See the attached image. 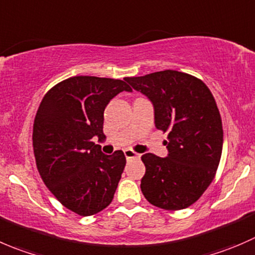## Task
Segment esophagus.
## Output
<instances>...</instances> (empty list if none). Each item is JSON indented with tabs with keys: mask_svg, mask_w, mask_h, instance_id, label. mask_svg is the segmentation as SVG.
Here are the masks:
<instances>
[{
	"mask_svg": "<svg viewBox=\"0 0 255 255\" xmlns=\"http://www.w3.org/2000/svg\"><path fill=\"white\" fill-rule=\"evenodd\" d=\"M125 156H127V158H138L140 157V153L135 152L133 150H130V148H127V150L124 151Z\"/></svg>",
	"mask_w": 255,
	"mask_h": 255,
	"instance_id": "1",
	"label": "esophagus"
}]
</instances>
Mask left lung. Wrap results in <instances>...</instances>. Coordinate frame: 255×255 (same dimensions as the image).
<instances>
[{"label": "left lung", "mask_w": 255, "mask_h": 255, "mask_svg": "<svg viewBox=\"0 0 255 255\" xmlns=\"http://www.w3.org/2000/svg\"><path fill=\"white\" fill-rule=\"evenodd\" d=\"M155 109V125L167 132L168 156L145 153L141 191L151 205L167 211L190 207L216 176L223 128L212 93L198 78L177 70L125 78Z\"/></svg>", "instance_id": "obj_1"}]
</instances>
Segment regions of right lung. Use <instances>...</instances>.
<instances>
[{
    "mask_svg": "<svg viewBox=\"0 0 255 255\" xmlns=\"http://www.w3.org/2000/svg\"><path fill=\"white\" fill-rule=\"evenodd\" d=\"M127 82L78 75L47 92L33 124L37 168L48 190L64 207L79 216H92L112 203L127 165L122 150L102 152L92 141L104 140V110Z\"/></svg>",
    "mask_w": 255,
    "mask_h": 255,
    "instance_id": "1",
    "label": "right lung"
}]
</instances>
